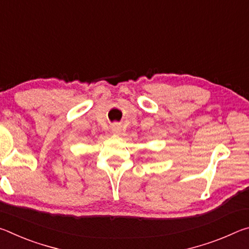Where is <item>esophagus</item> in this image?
I'll use <instances>...</instances> for the list:
<instances>
[{"label": "esophagus", "instance_id": "1", "mask_svg": "<svg viewBox=\"0 0 249 249\" xmlns=\"http://www.w3.org/2000/svg\"><path fill=\"white\" fill-rule=\"evenodd\" d=\"M111 128H112V133H113V134L119 135V134H121V132H122V126H121L120 124H117V123L113 124Z\"/></svg>", "mask_w": 249, "mask_h": 249}]
</instances>
